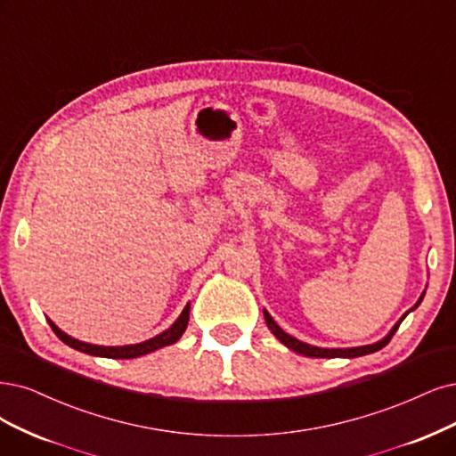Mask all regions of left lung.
I'll list each match as a JSON object with an SVG mask.
<instances>
[{"mask_svg": "<svg viewBox=\"0 0 456 456\" xmlns=\"http://www.w3.org/2000/svg\"><path fill=\"white\" fill-rule=\"evenodd\" d=\"M423 297H425V293L420 295V298L417 300V305H415L411 310H415V308L420 305V300H423ZM411 310H410V312H411ZM410 312H408V314H410ZM408 314H403V317H406ZM403 317H400V322L391 329V332L387 334L383 340H379V342H376V344L361 346V347L329 349V347H315V346H310V344H305V342H300V340L293 338V336H289L288 332H283V330L276 325V322H274V319L271 317V314H268V312L265 310V322H266V327L273 330V334L276 336V338H278L283 346H288L289 349H293V351L300 353V355H305V357H317V359H334V357H347V359H353V357H362V355H368V353H374V351H378V349L385 347L387 344L391 342L393 334L398 330L400 323L403 322Z\"/></svg>", "mask_w": 456, "mask_h": 456, "instance_id": "8db88e82", "label": "left lung"}]
</instances>
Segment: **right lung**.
I'll use <instances>...</instances> for the list:
<instances>
[{"mask_svg":"<svg viewBox=\"0 0 456 456\" xmlns=\"http://www.w3.org/2000/svg\"><path fill=\"white\" fill-rule=\"evenodd\" d=\"M188 322H190V305L182 310L180 317L171 327L163 330L161 334L154 336V338H150V340L141 342V344L116 346V347L114 346H94V344H86V342H80L77 338H71L69 334H65L63 330H60L53 322H50V319H48V325L53 327V330L56 332V336L63 344H67L73 349H78L82 353H88V355L109 357V359H137L141 355H146V353H151V351H156L159 347H165V346H171V344L178 342L180 336L185 330V327H188Z\"/></svg>","mask_w":456,"mask_h":456,"instance_id":"1","label":"right lung"}]
</instances>
